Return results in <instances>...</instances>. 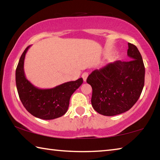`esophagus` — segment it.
<instances>
[{
    "mask_svg": "<svg viewBox=\"0 0 160 160\" xmlns=\"http://www.w3.org/2000/svg\"><path fill=\"white\" fill-rule=\"evenodd\" d=\"M82 78H83V80L85 81V82H86L87 78H88V72H83L82 75Z\"/></svg>",
    "mask_w": 160,
    "mask_h": 160,
    "instance_id": "esophagus-1",
    "label": "esophagus"
}]
</instances>
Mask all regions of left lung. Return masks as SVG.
Instances as JSON below:
<instances>
[{"mask_svg": "<svg viewBox=\"0 0 160 160\" xmlns=\"http://www.w3.org/2000/svg\"><path fill=\"white\" fill-rule=\"evenodd\" d=\"M129 61H116L95 70L87 82L92 86L91 103L97 112L112 116L128 111L137 102L145 83V66L141 54L128 43Z\"/></svg>", "mask_w": 160, "mask_h": 160, "instance_id": "obj_1", "label": "left lung"}]
</instances>
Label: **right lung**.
<instances>
[{
    "label": "right lung",
    "mask_w": 160,
    "mask_h": 160,
    "mask_svg": "<svg viewBox=\"0 0 160 160\" xmlns=\"http://www.w3.org/2000/svg\"><path fill=\"white\" fill-rule=\"evenodd\" d=\"M30 46L22 54L15 72L16 86L19 97L28 112L37 118L51 120L66 113L70 97L82 85V78L70 81L50 89H39L29 82L24 71L25 54Z\"/></svg>",
    "instance_id": "obj_1"
}]
</instances>
